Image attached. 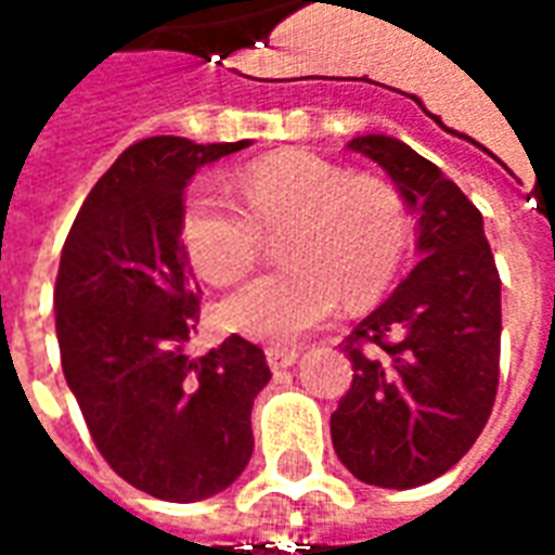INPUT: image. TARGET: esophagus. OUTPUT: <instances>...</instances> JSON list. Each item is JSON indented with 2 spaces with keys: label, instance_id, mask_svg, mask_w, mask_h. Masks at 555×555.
I'll use <instances>...</instances> for the list:
<instances>
[{
  "label": "esophagus",
  "instance_id": "obj_1",
  "mask_svg": "<svg viewBox=\"0 0 555 555\" xmlns=\"http://www.w3.org/2000/svg\"><path fill=\"white\" fill-rule=\"evenodd\" d=\"M267 365L273 369V372H282V369H288V365H294L297 362V357H300V350L297 348H267Z\"/></svg>",
  "mask_w": 555,
  "mask_h": 555
}]
</instances>
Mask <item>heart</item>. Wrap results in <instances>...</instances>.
<instances>
[{"label":"heart","mask_w":555,"mask_h":555,"mask_svg":"<svg viewBox=\"0 0 555 555\" xmlns=\"http://www.w3.org/2000/svg\"><path fill=\"white\" fill-rule=\"evenodd\" d=\"M237 198L219 181L195 183L181 214V241L214 285H231L258 261L264 234L282 237L285 270L234 291L222 324L255 341L288 345L350 306L374 300L398 276L413 219L392 183L341 169L312 154L255 163L237 178Z\"/></svg>","instance_id":"obj_1"}]
</instances>
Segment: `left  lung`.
I'll return each instance as SVG.
<instances>
[{
    "label": "left lung",
    "mask_w": 555,
    "mask_h": 555,
    "mask_svg": "<svg viewBox=\"0 0 555 555\" xmlns=\"http://www.w3.org/2000/svg\"><path fill=\"white\" fill-rule=\"evenodd\" d=\"M416 214L418 264L348 336L353 384L330 418L341 464L408 490L452 469L500 386V273L478 207L430 159L384 133L348 142Z\"/></svg>",
    "instance_id": "8db88e82"
}]
</instances>
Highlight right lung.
Wrapping results in <instances>:
<instances>
[{
  "label": "right lung",
  "instance_id": "obj_1",
  "mask_svg": "<svg viewBox=\"0 0 555 555\" xmlns=\"http://www.w3.org/2000/svg\"><path fill=\"white\" fill-rule=\"evenodd\" d=\"M249 147L151 137L94 183L55 276L62 372L98 452L127 485L166 502L207 500L253 457L264 350L237 333L205 357L198 285L181 241L183 190L205 163Z\"/></svg>",
  "mask_w": 555,
  "mask_h": 555
}]
</instances>
